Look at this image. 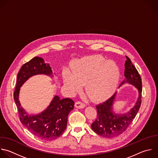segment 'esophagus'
Instances as JSON below:
<instances>
[{"mask_svg":"<svg viewBox=\"0 0 158 158\" xmlns=\"http://www.w3.org/2000/svg\"><path fill=\"white\" fill-rule=\"evenodd\" d=\"M75 106L76 108H78V109H84L86 106V105L81 102H77L75 103Z\"/></svg>","mask_w":158,"mask_h":158,"instance_id":"esophagus-1","label":"esophagus"}]
</instances>
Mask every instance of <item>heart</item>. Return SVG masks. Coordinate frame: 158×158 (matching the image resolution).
Masks as SVG:
<instances>
[{
	"label": "heart",
	"instance_id": "b5f03b06",
	"mask_svg": "<svg viewBox=\"0 0 158 158\" xmlns=\"http://www.w3.org/2000/svg\"><path fill=\"white\" fill-rule=\"evenodd\" d=\"M72 73L64 68L62 72L65 89L71 95L82 89L97 102L111 97L118 87L121 72L119 66L100 56L76 60L71 63Z\"/></svg>",
	"mask_w": 158,
	"mask_h": 158
}]
</instances>
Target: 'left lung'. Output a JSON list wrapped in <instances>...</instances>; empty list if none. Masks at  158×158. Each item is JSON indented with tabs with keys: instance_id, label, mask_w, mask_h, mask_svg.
Instances as JSON below:
<instances>
[{
	"instance_id": "obj_1",
	"label": "left lung",
	"mask_w": 158,
	"mask_h": 158,
	"mask_svg": "<svg viewBox=\"0 0 158 158\" xmlns=\"http://www.w3.org/2000/svg\"><path fill=\"white\" fill-rule=\"evenodd\" d=\"M126 58L124 74L125 79L119 87L126 84L131 85L137 89L138 97L133 107L122 114L117 113L114 109L117 92L107 101L96 106L97 117L92 123L91 128L95 133L106 138H114L123 133L136 117L141 106V79L130 58L127 56Z\"/></svg>"
}]
</instances>
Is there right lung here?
Segmentation results:
<instances>
[{
	"label": "right lung",
	"mask_w": 158,
	"mask_h": 158,
	"mask_svg": "<svg viewBox=\"0 0 158 158\" xmlns=\"http://www.w3.org/2000/svg\"><path fill=\"white\" fill-rule=\"evenodd\" d=\"M41 74L50 76L51 78H53L55 75L49 64L45 63L42 58L36 56L24 64L17 75L14 97L21 123L38 138L43 140H53L58 138L66 130L68 117L69 112L74 109V102L70 98L62 99L55 95L43 111L36 114H28L21 106L19 100L20 87L30 77Z\"/></svg>",
	"instance_id": "1"
}]
</instances>
